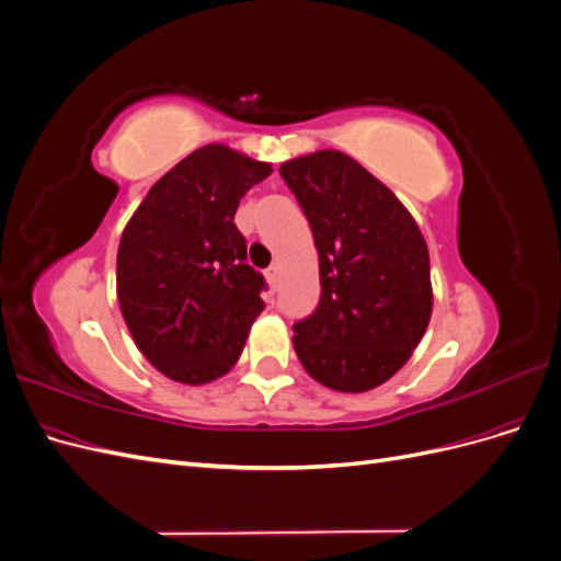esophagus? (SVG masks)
Wrapping results in <instances>:
<instances>
[{
	"mask_svg": "<svg viewBox=\"0 0 561 561\" xmlns=\"http://www.w3.org/2000/svg\"><path fill=\"white\" fill-rule=\"evenodd\" d=\"M278 276H280L278 266H271V268L266 271V283H268L271 290H276V287H278Z\"/></svg>",
	"mask_w": 561,
	"mask_h": 561,
	"instance_id": "1",
	"label": "esophagus"
}]
</instances>
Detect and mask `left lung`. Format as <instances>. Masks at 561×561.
I'll use <instances>...</instances> for the list:
<instances>
[{"instance_id":"left-lung-1","label":"left lung","mask_w":561,"mask_h":561,"mask_svg":"<svg viewBox=\"0 0 561 561\" xmlns=\"http://www.w3.org/2000/svg\"><path fill=\"white\" fill-rule=\"evenodd\" d=\"M320 264L318 309L295 322L297 358L318 383L363 393L412 358L433 313L431 257L412 213L344 151L280 165Z\"/></svg>"}]
</instances>
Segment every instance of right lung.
I'll list each match as a JSON object with an SVG mask.
<instances>
[{"label": "right lung", "mask_w": 561, "mask_h": 561, "mask_svg": "<svg viewBox=\"0 0 561 561\" xmlns=\"http://www.w3.org/2000/svg\"><path fill=\"white\" fill-rule=\"evenodd\" d=\"M274 173L227 145L171 168L128 219L116 252V297L145 358L168 379L210 383L241 358L264 311V278L233 215Z\"/></svg>", "instance_id": "right-lung-1"}]
</instances>
